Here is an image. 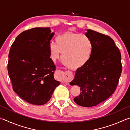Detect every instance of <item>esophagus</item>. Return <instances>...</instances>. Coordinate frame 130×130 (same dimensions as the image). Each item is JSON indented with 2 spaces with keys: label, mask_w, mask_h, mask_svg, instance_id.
Returning <instances> with one entry per match:
<instances>
[{
  "label": "esophagus",
  "mask_w": 130,
  "mask_h": 130,
  "mask_svg": "<svg viewBox=\"0 0 130 130\" xmlns=\"http://www.w3.org/2000/svg\"><path fill=\"white\" fill-rule=\"evenodd\" d=\"M56 74H57V76H58V77L62 80H64L66 77H68V78L71 77V76H70V74L69 72H65V73H64V72L62 71V70H58L56 71Z\"/></svg>",
  "instance_id": "obj_1"
}]
</instances>
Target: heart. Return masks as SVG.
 I'll return each instance as SVG.
<instances>
[{
	"instance_id": "obj_1",
	"label": "heart",
	"mask_w": 130,
	"mask_h": 130,
	"mask_svg": "<svg viewBox=\"0 0 130 130\" xmlns=\"http://www.w3.org/2000/svg\"><path fill=\"white\" fill-rule=\"evenodd\" d=\"M93 46L88 37L79 32H66L56 38V43L49 45L50 56L53 61L61 57L65 64L77 69L88 62L93 52Z\"/></svg>"
}]
</instances>
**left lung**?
Wrapping results in <instances>:
<instances>
[{
	"label": "left lung",
	"instance_id": "1",
	"mask_svg": "<svg viewBox=\"0 0 130 130\" xmlns=\"http://www.w3.org/2000/svg\"><path fill=\"white\" fill-rule=\"evenodd\" d=\"M85 35L91 39L93 49L89 60L76 70L71 85L80 87V95L74 99L77 104L96 106L113 93L122 70L121 54L111 37L87 29Z\"/></svg>",
	"mask_w": 130,
	"mask_h": 130
}]
</instances>
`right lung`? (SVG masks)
<instances>
[{
    "instance_id": "add662e5",
    "label": "right lung",
    "mask_w": 130,
    "mask_h": 130,
    "mask_svg": "<svg viewBox=\"0 0 130 130\" xmlns=\"http://www.w3.org/2000/svg\"><path fill=\"white\" fill-rule=\"evenodd\" d=\"M54 35L50 27L33 28L21 32L11 46L7 69L13 90L30 104H46L60 84L49 50Z\"/></svg>"
}]
</instances>
